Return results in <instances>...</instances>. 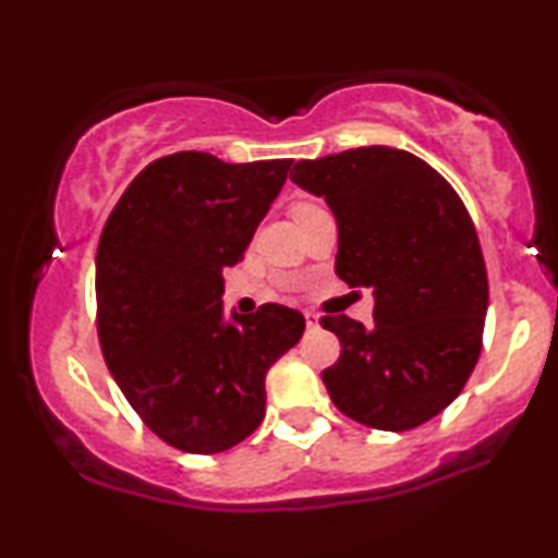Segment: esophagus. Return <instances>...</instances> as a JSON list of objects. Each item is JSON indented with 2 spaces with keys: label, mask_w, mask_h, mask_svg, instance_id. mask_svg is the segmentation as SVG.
Here are the masks:
<instances>
[{
  "label": "esophagus",
  "mask_w": 558,
  "mask_h": 558,
  "mask_svg": "<svg viewBox=\"0 0 558 558\" xmlns=\"http://www.w3.org/2000/svg\"><path fill=\"white\" fill-rule=\"evenodd\" d=\"M304 319H306V328H317L319 325V317L315 312H304Z\"/></svg>",
  "instance_id": "obj_1"
}]
</instances>
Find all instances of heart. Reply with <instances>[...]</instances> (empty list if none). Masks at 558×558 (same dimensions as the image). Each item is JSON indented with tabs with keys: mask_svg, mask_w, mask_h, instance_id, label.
I'll return each instance as SVG.
<instances>
[{
	"mask_svg": "<svg viewBox=\"0 0 558 558\" xmlns=\"http://www.w3.org/2000/svg\"><path fill=\"white\" fill-rule=\"evenodd\" d=\"M310 204H312V202H296V204H293V209H291V213H296V209H304V207H310Z\"/></svg>",
	"mask_w": 558,
	"mask_h": 558,
	"instance_id": "1",
	"label": "heart"
}]
</instances>
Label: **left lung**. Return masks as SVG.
<instances>
[{"label": "left lung", "mask_w": 558, "mask_h": 558, "mask_svg": "<svg viewBox=\"0 0 558 558\" xmlns=\"http://www.w3.org/2000/svg\"><path fill=\"white\" fill-rule=\"evenodd\" d=\"M291 181L336 215L338 278L375 291L369 328L319 319L341 341L323 373L332 403L375 430L420 427L462 393L483 349L488 272L475 222L438 170L390 146L301 159Z\"/></svg>", "instance_id": "obj_1"}]
</instances>
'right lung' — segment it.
<instances>
[{
  "mask_svg": "<svg viewBox=\"0 0 558 558\" xmlns=\"http://www.w3.org/2000/svg\"><path fill=\"white\" fill-rule=\"evenodd\" d=\"M291 159L228 165L204 151L155 159L114 204L96 248V330L144 425L189 453H220L265 417V375L304 332L280 304L222 317L239 265Z\"/></svg>",
  "mask_w": 558,
  "mask_h": 558,
  "instance_id": "obj_1",
  "label": "right lung"
}]
</instances>
